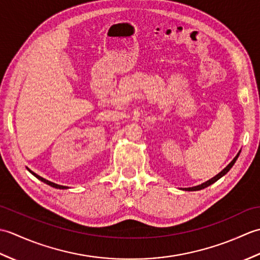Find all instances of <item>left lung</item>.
<instances>
[{"label": "left lung", "instance_id": "8db88e82", "mask_svg": "<svg viewBox=\"0 0 260 260\" xmlns=\"http://www.w3.org/2000/svg\"><path fill=\"white\" fill-rule=\"evenodd\" d=\"M239 154H240V152L237 154L236 155V157L233 159V161H231L227 167H225L221 172H220L219 174H217L215 176H213L212 179H210L209 181H207V182H204V183H202V184H200V185H197V186H192V187H185V189H183V190H185V191H199V190H202V189H204V187H207V186H209V185H211V184H213L215 181H218L220 178H222V176L224 175V174H227L228 172H229V170L234 167V164L236 163V161H237V158H238V156H239Z\"/></svg>", "mask_w": 260, "mask_h": 260}]
</instances>
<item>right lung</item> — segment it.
Masks as SVG:
<instances>
[{"label": "right lung", "instance_id": "right-lung-1", "mask_svg": "<svg viewBox=\"0 0 260 260\" xmlns=\"http://www.w3.org/2000/svg\"><path fill=\"white\" fill-rule=\"evenodd\" d=\"M26 169H27V168H26ZM27 170H29V169H27ZM29 172H31L33 175H35L37 179H39V180L42 181V182H45V183H47L48 185H50V186H52V187H56V189H68V186H64V185H59V184L53 183V182H51V181H48V180H46V179L41 178L40 175H38V174H36L35 172H32L31 170H29Z\"/></svg>", "mask_w": 260, "mask_h": 260}]
</instances>
